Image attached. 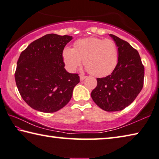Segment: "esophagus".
Returning <instances> with one entry per match:
<instances>
[{"label": "esophagus", "instance_id": "esophagus-1", "mask_svg": "<svg viewBox=\"0 0 159 159\" xmlns=\"http://www.w3.org/2000/svg\"><path fill=\"white\" fill-rule=\"evenodd\" d=\"M80 81H83V80L86 78V77L83 76V75H80Z\"/></svg>", "mask_w": 159, "mask_h": 159}]
</instances>
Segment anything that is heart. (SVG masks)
I'll list each match as a JSON object with an SVG mask.
<instances>
[{"mask_svg":"<svg viewBox=\"0 0 159 159\" xmlns=\"http://www.w3.org/2000/svg\"><path fill=\"white\" fill-rule=\"evenodd\" d=\"M62 58L67 68L73 72L84 60L86 70L96 77L111 74L118 64V50L115 41L97 37L77 40L74 48L66 47Z\"/></svg>","mask_w":159,"mask_h":159,"instance_id":"obj_1","label":"heart"}]
</instances>
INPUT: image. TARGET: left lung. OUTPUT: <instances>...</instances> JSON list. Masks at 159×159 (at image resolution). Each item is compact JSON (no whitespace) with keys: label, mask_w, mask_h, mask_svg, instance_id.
<instances>
[{"label":"left lung","mask_w":159,"mask_h":159,"mask_svg":"<svg viewBox=\"0 0 159 159\" xmlns=\"http://www.w3.org/2000/svg\"><path fill=\"white\" fill-rule=\"evenodd\" d=\"M118 49V64L111 75L97 78L91 96L101 109L122 111L133 102L144 85V67L139 54L128 42L110 34Z\"/></svg>","instance_id":"1"}]
</instances>
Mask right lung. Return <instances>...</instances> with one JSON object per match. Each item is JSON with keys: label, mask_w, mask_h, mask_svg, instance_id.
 Returning <instances> with one entry per match:
<instances>
[{"label": "right lung", "mask_w": 159, "mask_h": 159, "mask_svg": "<svg viewBox=\"0 0 159 159\" xmlns=\"http://www.w3.org/2000/svg\"><path fill=\"white\" fill-rule=\"evenodd\" d=\"M72 39L70 36L49 34L34 41L21 53L15 82L23 100L34 110L54 113L71 99L80 77L64 68L62 51Z\"/></svg>", "instance_id": "right-lung-1"}]
</instances>
